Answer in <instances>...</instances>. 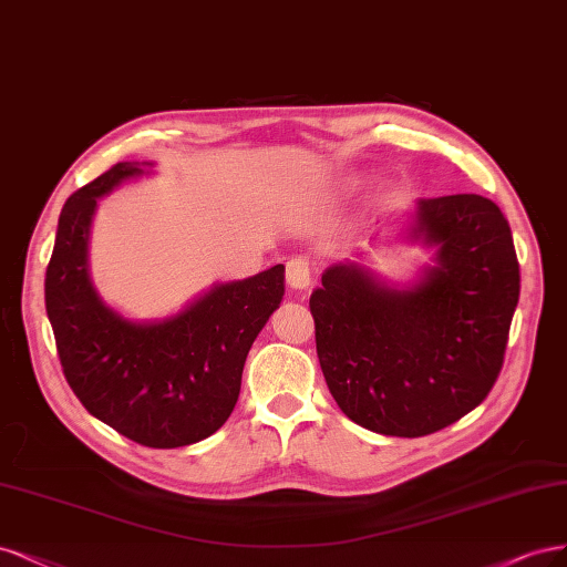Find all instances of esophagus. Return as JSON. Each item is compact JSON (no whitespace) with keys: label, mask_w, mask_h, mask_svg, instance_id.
I'll use <instances>...</instances> for the list:
<instances>
[{"label":"esophagus","mask_w":567,"mask_h":567,"mask_svg":"<svg viewBox=\"0 0 567 567\" xmlns=\"http://www.w3.org/2000/svg\"><path fill=\"white\" fill-rule=\"evenodd\" d=\"M287 282L291 289H306L313 282V268L306 257H295L287 261Z\"/></svg>","instance_id":"esophagus-1"}]
</instances>
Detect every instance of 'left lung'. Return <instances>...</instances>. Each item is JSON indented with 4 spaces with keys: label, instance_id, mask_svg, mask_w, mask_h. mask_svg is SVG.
Segmentation results:
<instances>
[{
    "label": "left lung",
    "instance_id": "8db88e82",
    "mask_svg": "<svg viewBox=\"0 0 567 567\" xmlns=\"http://www.w3.org/2000/svg\"><path fill=\"white\" fill-rule=\"evenodd\" d=\"M437 264L412 291L332 266L310 297L327 386L355 424L400 437L441 431L495 386L520 295L508 221L481 195L419 199Z\"/></svg>",
    "mask_w": 567,
    "mask_h": 567
}]
</instances>
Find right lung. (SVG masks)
Returning a JSON list of instances; mask_svg holds the SVG:
<instances>
[{"label": "right lung", "mask_w": 567, "mask_h": 567, "mask_svg": "<svg viewBox=\"0 0 567 567\" xmlns=\"http://www.w3.org/2000/svg\"><path fill=\"white\" fill-rule=\"evenodd\" d=\"M136 174V164L117 162L68 197L44 301L63 374L86 412L138 445L172 450L226 424L251 343L285 297V266L218 285L172 320H122L89 282L86 240L96 197Z\"/></svg>", "instance_id": "1"}]
</instances>
